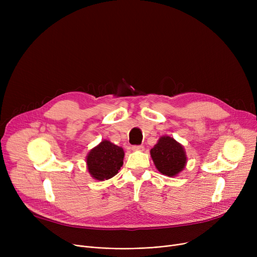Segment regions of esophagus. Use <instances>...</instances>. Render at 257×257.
<instances>
[{
    "mask_svg": "<svg viewBox=\"0 0 257 257\" xmlns=\"http://www.w3.org/2000/svg\"><path fill=\"white\" fill-rule=\"evenodd\" d=\"M131 149L133 151H143L144 150V147L143 146H132Z\"/></svg>",
    "mask_w": 257,
    "mask_h": 257,
    "instance_id": "obj_1",
    "label": "esophagus"
}]
</instances>
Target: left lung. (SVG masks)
I'll use <instances>...</instances> for the list:
<instances>
[{"instance_id":"left-lung-1","label":"left lung","mask_w":257,"mask_h":257,"mask_svg":"<svg viewBox=\"0 0 257 257\" xmlns=\"http://www.w3.org/2000/svg\"><path fill=\"white\" fill-rule=\"evenodd\" d=\"M150 154L156 169L168 177L177 176L187 163L184 147L169 136L161 137Z\"/></svg>"}]
</instances>
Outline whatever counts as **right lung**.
Here are the masks:
<instances>
[{"mask_svg": "<svg viewBox=\"0 0 257 257\" xmlns=\"http://www.w3.org/2000/svg\"><path fill=\"white\" fill-rule=\"evenodd\" d=\"M125 152L123 148L103 140L88 152L86 168L90 176L99 181L110 179L118 173L123 166Z\"/></svg>", "mask_w": 257, "mask_h": 257, "instance_id": "add662e5", "label": "right lung"}]
</instances>
